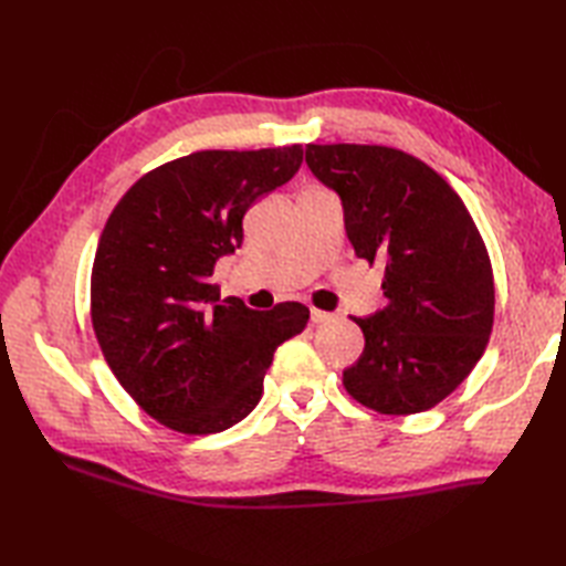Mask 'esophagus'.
<instances>
[{"instance_id": "esophagus-1", "label": "esophagus", "mask_w": 566, "mask_h": 566, "mask_svg": "<svg viewBox=\"0 0 566 566\" xmlns=\"http://www.w3.org/2000/svg\"><path fill=\"white\" fill-rule=\"evenodd\" d=\"M333 321V314H328V311H321V308H311V323H328Z\"/></svg>"}]
</instances>
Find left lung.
<instances>
[{
	"mask_svg": "<svg viewBox=\"0 0 566 566\" xmlns=\"http://www.w3.org/2000/svg\"><path fill=\"white\" fill-rule=\"evenodd\" d=\"M340 197L357 258L384 262L387 306L355 318L365 350L347 394L379 413L428 411L482 359L494 326L489 252L457 191L413 155L384 146H306Z\"/></svg>",
	"mask_w": 566,
	"mask_h": 566,
	"instance_id": "left-lung-1",
	"label": "left lung"
}]
</instances>
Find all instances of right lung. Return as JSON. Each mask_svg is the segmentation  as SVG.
<instances>
[{
  "mask_svg": "<svg viewBox=\"0 0 566 566\" xmlns=\"http://www.w3.org/2000/svg\"><path fill=\"white\" fill-rule=\"evenodd\" d=\"M302 160V146L191 153L143 175L106 221L94 333L118 384L163 426L189 436L235 426L258 406L276 347L306 328L304 304L252 311L211 280L243 243L245 211Z\"/></svg>",
  "mask_w": 566,
  "mask_h": 566,
  "instance_id": "add662e5",
  "label": "right lung"
}]
</instances>
